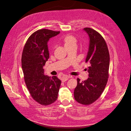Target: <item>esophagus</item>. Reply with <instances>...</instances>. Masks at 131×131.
<instances>
[{"label":"esophagus","instance_id":"1","mask_svg":"<svg viewBox=\"0 0 131 131\" xmlns=\"http://www.w3.org/2000/svg\"><path fill=\"white\" fill-rule=\"evenodd\" d=\"M71 77H72V76H69V77H68V76H65V77H63L62 78L61 80H62V82H65V81H67L68 79H69V78H71Z\"/></svg>","mask_w":131,"mask_h":131}]
</instances>
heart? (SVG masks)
<instances>
[{
	"label": "heart",
	"instance_id": "1",
	"mask_svg": "<svg viewBox=\"0 0 131 131\" xmlns=\"http://www.w3.org/2000/svg\"><path fill=\"white\" fill-rule=\"evenodd\" d=\"M63 42L64 47L71 45H76L77 40L74 36L69 35L64 37L63 39Z\"/></svg>",
	"mask_w": 131,
	"mask_h": 131
}]
</instances>
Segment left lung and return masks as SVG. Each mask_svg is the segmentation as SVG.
Returning a JSON list of instances; mask_svg holds the SVG:
<instances>
[{
  "label": "left lung",
  "instance_id": "1",
  "mask_svg": "<svg viewBox=\"0 0 131 131\" xmlns=\"http://www.w3.org/2000/svg\"><path fill=\"white\" fill-rule=\"evenodd\" d=\"M83 30L89 37V48L85 62L88 78L82 82L77 78V85L74 90V98L78 103L89 105L98 99L104 90L108 78L110 55L106 43L102 36L90 28Z\"/></svg>",
  "mask_w": 131,
  "mask_h": 131
}]
</instances>
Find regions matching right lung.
<instances>
[{"label":"right lung","mask_w":131,"mask_h":131,"mask_svg":"<svg viewBox=\"0 0 131 131\" xmlns=\"http://www.w3.org/2000/svg\"><path fill=\"white\" fill-rule=\"evenodd\" d=\"M59 33L45 29L35 32L28 39L22 54L21 65L27 87L32 97L43 105L57 100L61 84L57 76L45 75L43 68L49 58L48 42Z\"/></svg>","instance_id":"1"}]
</instances>
